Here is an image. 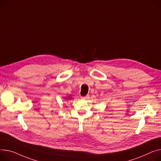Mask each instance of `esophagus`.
<instances>
[{
	"label": "esophagus",
	"instance_id": "1",
	"mask_svg": "<svg viewBox=\"0 0 161 161\" xmlns=\"http://www.w3.org/2000/svg\"><path fill=\"white\" fill-rule=\"evenodd\" d=\"M81 98L83 99V100H87V99L89 98V96L87 95V96H81Z\"/></svg>",
	"mask_w": 161,
	"mask_h": 161
}]
</instances>
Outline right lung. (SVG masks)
I'll use <instances>...</instances> for the list:
<instances>
[{
	"instance_id": "obj_1",
	"label": "right lung",
	"mask_w": 161,
	"mask_h": 161,
	"mask_svg": "<svg viewBox=\"0 0 161 161\" xmlns=\"http://www.w3.org/2000/svg\"><path fill=\"white\" fill-rule=\"evenodd\" d=\"M70 98H71L70 97H69V98H68V99H70Z\"/></svg>"
}]
</instances>
